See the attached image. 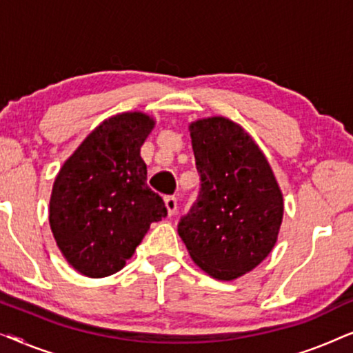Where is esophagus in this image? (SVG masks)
<instances>
[{"instance_id": "1", "label": "esophagus", "mask_w": 353, "mask_h": 353, "mask_svg": "<svg viewBox=\"0 0 353 353\" xmlns=\"http://www.w3.org/2000/svg\"><path fill=\"white\" fill-rule=\"evenodd\" d=\"M163 201H165L168 215H175V212L178 209V199H176V197L175 196H165V197H163Z\"/></svg>"}]
</instances>
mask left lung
Returning a JSON list of instances; mask_svg holds the SVG:
<instances>
[{"instance_id": "left-lung-1", "label": "left lung", "mask_w": 353, "mask_h": 353, "mask_svg": "<svg viewBox=\"0 0 353 353\" xmlns=\"http://www.w3.org/2000/svg\"><path fill=\"white\" fill-rule=\"evenodd\" d=\"M191 138L201 185L178 234L204 272L230 281L272 252L283 194L267 159L239 125L223 117L197 120Z\"/></svg>"}]
</instances>
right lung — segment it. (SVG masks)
<instances>
[{
	"instance_id": "right-lung-1",
	"label": "right lung",
	"mask_w": 353,
	"mask_h": 353,
	"mask_svg": "<svg viewBox=\"0 0 353 353\" xmlns=\"http://www.w3.org/2000/svg\"><path fill=\"white\" fill-rule=\"evenodd\" d=\"M152 127L139 112L105 120L56 176L51 231L67 262L85 276L104 278L122 270L151 223L167 216L162 197L148 186L139 156Z\"/></svg>"
}]
</instances>
